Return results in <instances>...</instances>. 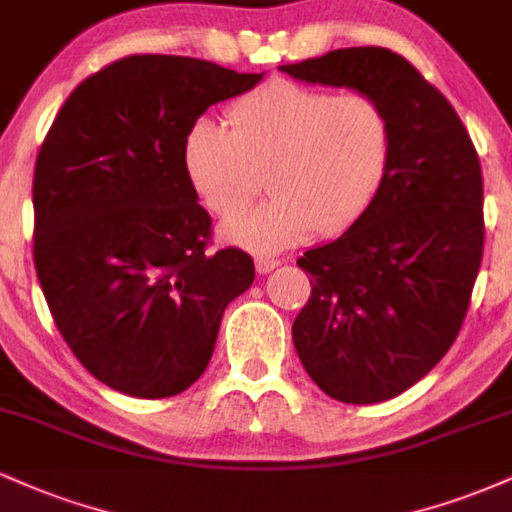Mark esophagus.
I'll return each instance as SVG.
<instances>
[{
  "label": "esophagus",
  "instance_id": "esophagus-1",
  "mask_svg": "<svg viewBox=\"0 0 512 512\" xmlns=\"http://www.w3.org/2000/svg\"><path fill=\"white\" fill-rule=\"evenodd\" d=\"M279 260H274V257H257V260H255V269H257V272H260V274H269V272H272V269H276V267H279Z\"/></svg>",
  "mask_w": 512,
  "mask_h": 512
}]
</instances>
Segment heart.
Here are the masks:
<instances>
[{"label":"heart","instance_id":"1","mask_svg":"<svg viewBox=\"0 0 512 512\" xmlns=\"http://www.w3.org/2000/svg\"><path fill=\"white\" fill-rule=\"evenodd\" d=\"M228 127L197 120L182 144L185 173L223 238L260 255L301 243L310 231H344L385 178L392 127L366 93L272 81L228 108ZM270 178L275 199L236 217Z\"/></svg>","mask_w":512,"mask_h":512}]
</instances>
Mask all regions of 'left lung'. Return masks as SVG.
Listing matches in <instances>:
<instances>
[{
	"instance_id": "left-lung-1",
	"label": "left lung",
	"mask_w": 512,
	"mask_h": 512,
	"mask_svg": "<svg viewBox=\"0 0 512 512\" xmlns=\"http://www.w3.org/2000/svg\"><path fill=\"white\" fill-rule=\"evenodd\" d=\"M281 72L375 98L392 127L385 178L349 231L308 250L293 344L325 395L375 404L409 390L457 339L481 255L484 180L460 115L414 64L346 48Z\"/></svg>"
}]
</instances>
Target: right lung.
I'll return each instance as SVG.
<instances>
[{
  "mask_svg": "<svg viewBox=\"0 0 512 512\" xmlns=\"http://www.w3.org/2000/svg\"><path fill=\"white\" fill-rule=\"evenodd\" d=\"M262 74L129 55L69 93L33 173V262L72 354L122 395L187 390L226 305L255 279L248 252H209L211 216L185 173L187 129Z\"/></svg>",
  "mask_w": 512,
  "mask_h": 512,
  "instance_id": "right-lung-1",
  "label": "right lung"
}]
</instances>
